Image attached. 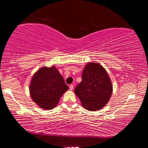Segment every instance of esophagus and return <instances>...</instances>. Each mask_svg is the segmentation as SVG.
Wrapping results in <instances>:
<instances>
[{
	"mask_svg": "<svg viewBox=\"0 0 148 148\" xmlns=\"http://www.w3.org/2000/svg\"><path fill=\"white\" fill-rule=\"evenodd\" d=\"M69 88H70V89L71 90H72L74 89V86L72 84H71V85H70V86H69Z\"/></svg>",
	"mask_w": 148,
	"mask_h": 148,
	"instance_id": "1",
	"label": "esophagus"
}]
</instances>
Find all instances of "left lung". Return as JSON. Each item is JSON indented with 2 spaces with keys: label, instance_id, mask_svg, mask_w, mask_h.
I'll return each instance as SVG.
<instances>
[{
  "label": "left lung",
  "instance_id": "left-lung-1",
  "mask_svg": "<svg viewBox=\"0 0 148 148\" xmlns=\"http://www.w3.org/2000/svg\"><path fill=\"white\" fill-rule=\"evenodd\" d=\"M82 79L74 92L82 106L89 111L102 109L108 102L113 91L106 70L98 62H88L84 67Z\"/></svg>",
  "mask_w": 148,
  "mask_h": 148
}]
</instances>
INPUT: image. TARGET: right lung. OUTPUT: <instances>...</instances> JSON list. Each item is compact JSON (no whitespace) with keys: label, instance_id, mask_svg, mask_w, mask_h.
<instances>
[{"label":"right lung","instance_id":"add662e5","mask_svg":"<svg viewBox=\"0 0 148 148\" xmlns=\"http://www.w3.org/2000/svg\"><path fill=\"white\" fill-rule=\"evenodd\" d=\"M69 87L55 66H43L35 72L29 86L32 100L44 110L56 107Z\"/></svg>","mask_w":148,"mask_h":148}]
</instances>
